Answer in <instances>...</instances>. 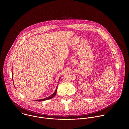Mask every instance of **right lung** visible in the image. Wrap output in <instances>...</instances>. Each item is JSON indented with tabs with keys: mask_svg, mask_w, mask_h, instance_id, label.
<instances>
[{
	"mask_svg": "<svg viewBox=\"0 0 129 129\" xmlns=\"http://www.w3.org/2000/svg\"><path fill=\"white\" fill-rule=\"evenodd\" d=\"M57 88L56 89V91H55L50 96H49V97H47L46 98H45V99H41V100H36V101H38V102H42V101H46V100H50L51 99H52V98H53L55 95H56V93H57Z\"/></svg>",
	"mask_w": 129,
	"mask_h": 129,
	"instance_id": "add662e5",
	"label": "right lung"
}]
</instances>
